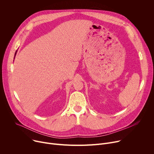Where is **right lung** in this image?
<instances>
[{
	"instance_id": "add662e5",
	"label": "right lung",
	"mask_w": 154,
	"mask_h": 154,
	"mask_svg": "<svg viewBox=\"0 0 154 154\" xmlns=\"http://www.w3.org/2000/svg\"><path fill=\"white\" fill-rule=\"evenodd\" d=\"M16 53H17V51H16V52H15V55H16Z\"/></svg>"
}]
</instances>
